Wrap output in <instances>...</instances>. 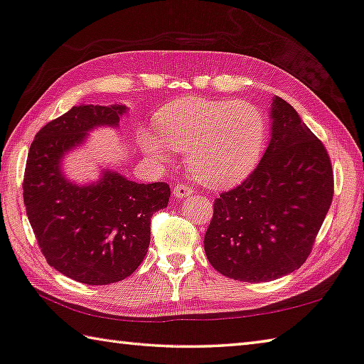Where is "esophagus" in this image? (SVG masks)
<instances>
[{"label":"esophagus","instance_id":"esophagus-1","mask_svg":"<svg viewBox=\"0 0 364 364\" xmlns=\"http://www.w3.org/2000/svg\"><path fill=\"white\" fill-rule=\"evenodd\" d=\"M189 194H193V189H191L188 184H176V186L173 188V196L176 197V199H183V197H186Z\"/></svg>","mask_w":364,"mask_h":364}]
</instances>
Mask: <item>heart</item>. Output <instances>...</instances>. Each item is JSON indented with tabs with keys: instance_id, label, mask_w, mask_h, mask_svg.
I'll use <instances>...</instances> for the list:
<instances>
[{
	"instance_id": "heart-1",
	"label": "heart",
	"mask_w": 364,
	"mask_h": 364,
	"mask_svg": "<svg viewBox=\"0 0 364 364\" xmlns=\"http://www.w3.org/2000/svg\"><path fill=\"white\" fill-rule=\"evenodd\" d=\"M159 138L143 133L147 154L167 160V147L186 152L196 180L221 188L241 181L255 167L264 144V119L245 101L184 97L156 117Z\"/></svg>"
}]
</instances>
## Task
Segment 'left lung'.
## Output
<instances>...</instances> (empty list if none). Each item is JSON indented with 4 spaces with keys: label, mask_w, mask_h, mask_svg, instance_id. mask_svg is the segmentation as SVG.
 <instances>
[{
    "label": "left lung",
    "mask_w": 364,
    "mask_h": 364,
    "mask_svg": "<svg viewBox=\"0 0 364 364\" xmlns=\"http://www.w3.org/2000/svg\"><path fill=\"white\" fill-rule=\"evenodd\" d=\"M271 119L260 164L215 199L204 237L212 267L244 282L273 281L300 268L334 196L329 154L295 109L274 96Z\"/></svg>",
    "instance_id": "obj_1"
}]
</instances>
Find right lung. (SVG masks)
Instances as JSON below:
<instances>
[{"mask_svg":"<svg viewBox=\"0 0 364 364\" xmlns=\"http://www.w3.org/2000/svg\"><path fill=\"white\" fill-rule=\"evenodd\" d=\"M127 107L75 106L46 123L30 146L23 204L48 264L78 282L104 286L134 273L151 242L152 215L170 199L167 183L139 184L115 171L78 186L60 159L91 128L119 125Z\"/></svg>","mask_w":364,"mask_h":364,"instance_id":"right-lung-1","label":"right lung"}]
</instances>
